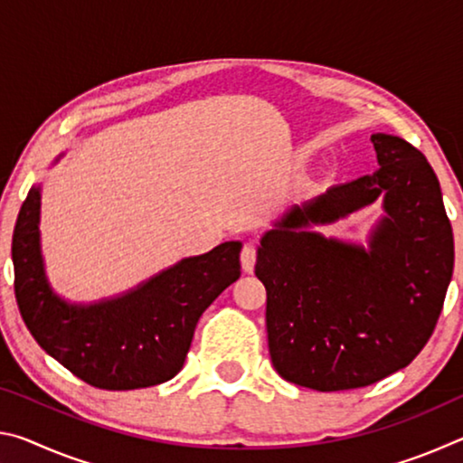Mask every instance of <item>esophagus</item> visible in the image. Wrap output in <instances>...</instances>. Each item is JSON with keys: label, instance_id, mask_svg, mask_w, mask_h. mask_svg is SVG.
I'll return each mask as SVG.
<instances>
[{"label": "esophagus", "instance_id": "obj_1", "mask_svg": "<svg viewBox=\"0 0 463 463\" xmlns=\"http://www.w3.org/2000/svg\"><path fill=\"white\" fill-rule=\"evenodd\" d=\"M257 261V249L253 245H245L241 250V265L247 273H253Z\"/></svg>", "mask_w": 463, "mask_h": 463}]
</instances>
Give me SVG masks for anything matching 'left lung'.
Segmentation results:
<instances>
[{
  "label": "left lung",
  "mask_w": 463,
  "mask_h": 463,
  "mask_svg": "<svg viewBox=\"0 0 463 463\" xmlns=\"http://www.w3.org/2000/svg\"><path fill=\"white\" fill-rule=\"evenodd\" d=\"M380 169L292 206L265 232L255 276L281 378L318 392L364 388L420 354L453 273V232L435 171L401 137L372 135ZM384 194L371 250L310 233Z\"/></svg>",
  "instance_id": "8db88e82"
}]
</instances>
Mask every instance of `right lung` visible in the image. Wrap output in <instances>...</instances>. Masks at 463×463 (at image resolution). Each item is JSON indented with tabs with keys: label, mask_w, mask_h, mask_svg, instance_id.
I'll use <instances>...</instances> for the list:
<instances>
[{
	"label": "right lung",
	"mask_w": 463,
	"mask_h": 463,
	"mask_svg": "<svg viewBox=\"0 0 463 463\" xmlns=\"http://www.w3.org/2000/svg\"><path fill=\"white\" fill-rule=\"evenodd\" d=\"M41 192L22 203L12 239L14 292L36 343L99 390L156 386L182 370L202 312L241 278V242L179 261L116 300L71 307L52 294L38 245Z\"/></svg>",
	"instance_id": "right-lung-1"
}]
</instances>
